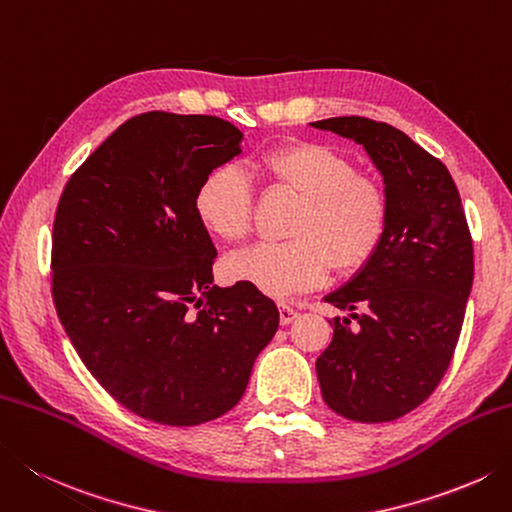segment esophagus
I'll return each instance as SVG.
<instances>
[{"mask_svg":"<svg viewBox=\"0 0 512 512\" xmlns=\"http://www.w3.org/2000/svg\"><path fill=\"white\" fill-rule=\"evenodd\" d=\"M297 310L290 308L288 304H279V322H282V326H288L293 319H297Z\"/></svg>","mask_w":512,"mask_h":512,"instance_id":"esophagus-1","label":"esophagus"}]
</instances>
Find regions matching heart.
Returning a JSON list of instances; mask_svg holds the SVG:
<instances>
[{"instance_id": "heart-1", "label": "heart", "mask_w": 512, "mask_h": 512, "mask_svg": "<svg viewBox=\"0 0 512 512\" xmlns=\"http://www.w3.org/2000/svg\"><path fill=\"white\" fill-rule=\"evenodd\" d=\"M259 168L275 188L302 197L290 226L295 239L230 257L226 273L233 282L270 297H293L326 282L333 264L342 273L362 268L382 246L388 195L375 177L357 173L348 155L319 142H290L268 150ZM195 213L217 239H246L255 197L244 170L235 164L210 170L195 193Z\"/></svg>"}]
</instances>
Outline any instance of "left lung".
I'll return each instance as SVG.
<instances>
[{
  "label": "left lung",
  "mask_w": 512,
  "mask_h": 512,
  "mask_svg": "<svg viewBox=\"0 0 512 512\" xmlns=\"http://www.w3.org/2000/svg\"><path fill=\"white\" fill-rule=\"evenodd\" d=\"M364 146L390 204L382 246L328 293L346 317L317 357L324 402L353 422H393L442 382L473 288V239L448 168L402 130L366 117L310 124Z\"/></svg>",
  "instance_id": "left-lung-1"
}]
</instances>
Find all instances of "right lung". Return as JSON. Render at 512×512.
I'll use <instances>...</instances> for the list:
<instances>
[{
    "label": "right lung",
    "instance_id": "right-lung-1",
    "mask_svg": "<svg viewBox=\"0 0 512 512\" xmlns=\"http://www.w3.org/2000/svg\"><path fill=\"white\" fill-rule=\"evenodd\" d=\"M242 130L153 110L75 170L53 224V299L86 368L119 404L164 426L228 413L279 310L255 286L213 284L195 213L202 179L242 153Z\"/></svg>",
    "mask_w": 512,
    "mask_h": 512
}]
</instances>
